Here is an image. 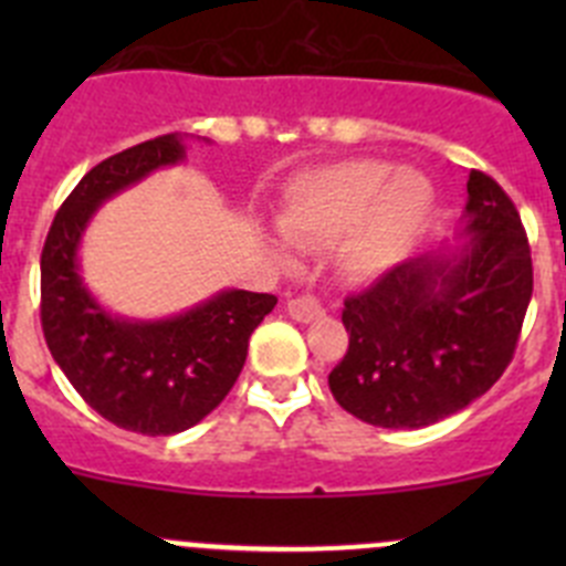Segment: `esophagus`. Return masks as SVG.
Returning <instances> with one entry per match:
<instances>
[{
	"instance_id": "1",
	"label": "esophagus",
	"mask_w": 566,
	"mask_h": 566,
	"mask_svg": "<svg viewBox=\"0 0 566 566\" xmlns=\"http://www.w3.org/2000/svg\"><path fill=\"white\" fill-rule=\"evenodd\" d=\"M289 314L297 323H314L326 314V308L319 306V300L314 294H297V297L289 300Z\"/></svg>"
}]
</instances>
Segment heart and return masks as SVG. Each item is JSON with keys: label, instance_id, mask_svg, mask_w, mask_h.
Returning a JSON list of instances; mask_svg holds the SVG:
<instances>
[{"label": "heart", "instance_id": "1", "mask_svg": "<svg viewBox=\"0 0 566 566\" xmlns=\"http://www.w3.org/2000/svg\"><path fill=\"white\" fill-rule=\"evenodd\" d=\"M433 187L417 169L382 158H348L294 178L280 209V229L300 247H326L348 234L339 260L352 274L397 263L428 223Z\"/></svg>", "mask_w": 566, "mask_h": 566}]
</instances>
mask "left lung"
Masks as SVG:
<instances>
[{
  "label": "left lung",
  "instance_id": "8db88e82",
  "mask_svg": "<svg viewBox=\"0 0 566 566\" xmlns=\"http://www.w3.org/2000/svg\"><path fill=\"white\" fill-rule=\"evenodd\" d=\"M457 252L422 254L345 297L348 352L328 374L345 411L377 428H424L490 391L516 352L533 297L522 218L470 169Z\"/></svg>",
  "mask_w": 566,
  "mask_h": 566
}]
</instances>
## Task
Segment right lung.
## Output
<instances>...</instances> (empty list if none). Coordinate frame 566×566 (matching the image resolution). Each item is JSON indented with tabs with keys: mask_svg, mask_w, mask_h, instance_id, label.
Masks as SVG:
<instances>
[{
	"mask_svg": "<svg viewBox=\"0 0 566 566\" xmlns=\"http://www.w3.org/2000/svg\"><path fill=\"white\" fill-rule=\"evenodd\" d=\"M184 161V138L158 135L96 164L53 218L42 249V332L70 385L124 431L169 437L212 413L247 363L249 337L274 308V294H214L169 319L104 312L78 274V243L107 198Z\"/></svg>",
	"mask_w": 566,
	"mask_h": 566,
	"instance_id": "add662e5",
	"label": "right lung"
}]
</instances>
